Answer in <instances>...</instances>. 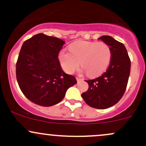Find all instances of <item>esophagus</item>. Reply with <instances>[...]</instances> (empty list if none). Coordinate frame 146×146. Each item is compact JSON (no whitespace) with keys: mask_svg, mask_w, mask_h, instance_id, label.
<instances>
[{"mask_svg":"<svg viewBox=\"0 0 146 146\" xmlns=\"http://www.w3.org/2000/svg\"><path fill=\"white\" fill-rule=\"evenodd\" d=\"M76 80H77V81H78V82H80V81H82V80H83V79H82V78H78V77H77Z\"/></svg>","mask_w":146,"mask_h":146,"instance_id":"obj_1","label":"esophagus"}]
</instances>
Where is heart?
<instances>
[{
	"label": "heart",
	"mask_w": 146,
	"mask_h": 146,
	"mask_svg": "<svg viewBox=\"0 0 146 146\" xmlns=\"http://www.w3.org/2000/svg\"><path fill=\"white\" fill-rule=\"evenodd\" d=\"M69 51L62 50L59 60L66 73H72L80 65L88 76L96 77L106 69L111 58L109 45L100 42L78 41L69 46Z\"/></svg>",
	"instance_id": "b5f03b06"
}]
</instances>
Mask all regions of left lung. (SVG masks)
Returning a JSON list of instances; mask_svg holds the SVG:
<instances>
[{"label": "left lung", "mask_w": 146, "mask_h": 146, "mask_svg": "<svg viewBox=\"0 0 146 146\" xmlns=\"http://www.w3.org/2000/svg\"><path fill=\"white\" fill-rule=\"evenodd\" d=\"M99 39L109 45L110 65L101 76L85 80L88 84V89L82 97L90 107L106 109L116 104L124 94L130 75V60L121 42L109 36H103Z\"/></svg>", "instance_id": "left-lung-1"}]
</instances>
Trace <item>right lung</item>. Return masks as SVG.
Returning <instances> with one entry per match:
<instances>
[{
	"mask_svg": "<svg viewBox=\"0 0 146 146\" xmlns=\"http://www.w3.org/2000/svg\"><path fill=\"white\" fill-rule=\"evenodd\" d=\"M64 42L38 33L24 42L16 62V79L30 101L51 106L63 100L66 90L77 83L73 75L62 69L58 55Z\"/></svg>",
	"mask_w": 146,
	"mask_h": 146,
	"instance_id": "1",
	"label": "right lung"
}]
</instances>
